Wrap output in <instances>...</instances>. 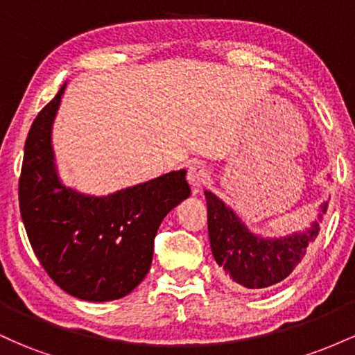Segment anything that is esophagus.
<instances>
[{
	"label": "esophagus",
	"mask_w": 355,
	"mask_h": 355,
	"mask_svg": "<svg viewBox=\"0 0 355 355\" xmlns=\"http://www.w3.org/2000/svg\"><path fill=\"white\" fill-rule=\"evenodd\" d=\"M209 178H210V173L205 166H202V165H191L190 166L189 183H190L191 191H193V193H198V190H200L202 187L209 182Z\"/></svg>",
	"instance_id": "1"
}]
</instances>
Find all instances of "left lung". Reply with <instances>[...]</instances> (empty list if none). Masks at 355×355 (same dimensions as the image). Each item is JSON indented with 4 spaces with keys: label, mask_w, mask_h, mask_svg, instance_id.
Segmentation results:
<instances>
[{
    "label": "left lung",
    "mask_w": 355,
    "mask_h": 355,
    "mask_svg": "<svg viewBox=\"0 0 355 355\" xmlns=\"http://www.w3.org/2000/svg\"><path fill=\"white\" fill-rule=\"evenodd\" d=\"M209 211V239L215 262L223 275L239 288H266L282 282L307 254L309 243L319 235L327 211L324 200L317 215L302 230L284 237H266L250 230L247 223L214 191L205 190Z\"/></svg>",
    "instance_id": "obj_1"
}]
</instances>
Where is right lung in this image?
<instances>
[{"label":"right lung","mask_w":355,"mask_h":355,"mask_svg":"<svg viewBox=\"0 0 355 355\" xmlns=\"http://www.w3.org/2000/svg\"><path fill=\"white\" fill-rule=\"evenodd\" d=\"M67 83L38 113L24 144L19 210L46 274L88 302L128 295L153 259V240L168 211L190 197L187 170H173L108 195L64 185L53 150V123Z\"/></svg>","instance_id":"1"}]
</instances>
